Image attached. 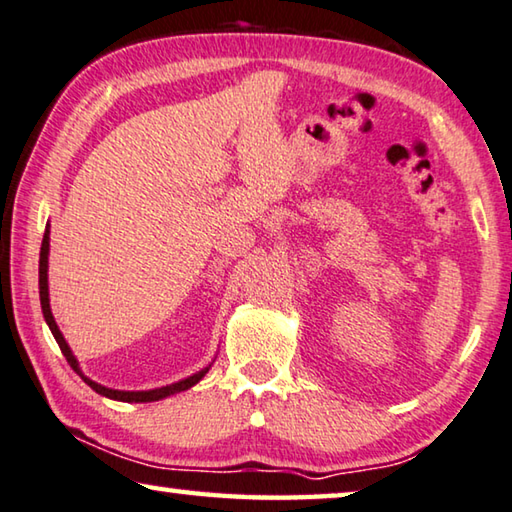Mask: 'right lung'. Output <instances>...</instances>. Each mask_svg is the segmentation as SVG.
Here are the masks:
<instances>
[{"instance_id": "right-lung-1", "label": "right lung", "mask_w": 512, "mask_h": 512, "mask_svg": "<svg viewBox=\"0 0 512 512\" xmlns=\"http://www.w3.org/2000/svg\"><path fill=\"white\" fill-rule=\"evenodd\" d=\"M47 254H49V231H45V236H43V247H40V267H38V276H40V279H38V283H40V306H43V315H45V320H47V324H49V329H52L54 338H56V342H58V347H61V351H63L65 360H67V363H70L72 370L77 372V374L81 376V379L90 385L92 390L99 392V395L108 397V399H117V401H136V404H140V401H158V399H163V397H170V395H174V392L188 390V388H192V385H195L197 381H201V376H204V374L208 372V367H206V370L197 372L195 376H190V379H186V381H179V383L165 385V388H156V390H142V392L111 390V388H104V385H99V383H95V381H90L88 376H83V374H81V370H79L77 358L72 356V351H70V347H67V342H65V338H63V333L58 331V326H56V322H54L52 308H49V292H47Z\"/></svg>"}]
</instances>
